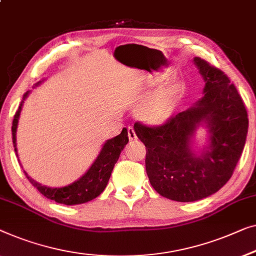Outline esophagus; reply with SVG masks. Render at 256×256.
I'll list each match as a JSON object with an SVG mask.
<instances>
[{
    "mask_svg": "<svg viewBox=\"0 0 256 256\" xmlns=\"http://www.w3.org/2000/svg\"><path fill=\"white\" fill-rule=\"evenodd\" d=\"M128 137H129V140H137V135H136V132H135L134 128H132V127H128Z\"/></svg>",
    "mask_w": 256,
    "mask_h": 256,
    "instance_id": "1",
    "label": "esophagus"
}]
</instances>
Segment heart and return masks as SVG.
I'll return each instance as SVG.
<instances>
[{
  "instance_id": "obj_1",
  "label": "heart",
  "mask_w": 256,
  "mask_h": 256,
  "mask_svg": "<svg viewBox=\"0 0 256 256\" xmlns=\"http://www.w3.org/2000/svg\"><path fill=\"white\" fill-rule=\"evenodd\" d=\"M180 85L172 83L159 88L149 97V90L140 92L137 96V102H142L143 105L140 107L138 116L146 124L152 126L164 124L171 119L176 110L178 100L180 97Z\"/></svg>"
}]
</instances>
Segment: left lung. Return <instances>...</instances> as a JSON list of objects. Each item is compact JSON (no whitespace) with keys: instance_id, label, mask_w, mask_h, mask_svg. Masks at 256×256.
I'll list each match as a JSON object with an SVG mask.
<instances>
[{"instance_id":"1","label":"left lung","mask_w":256,"mask_h":256,"mask_svg":"<svg viewBox=\"0 0 256 256\" xmlns=\"http://www.w3.org/2000/svg\"><path fill=\"white\" fill-rule=\"evenodd\" d=\"M192 61L206 82L204 96L164 124H134L146 148L151 186L178 202H194L220 190L232 176L248 132L245 104L228 77L201 58ZM202 124L208 128L210 144L196 155L192 136Z\"/></svg>"}]
</instances>
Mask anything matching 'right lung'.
Returning <instances> with one entry per match:
<instances>
[{"instance_id": "right-lung-1", "label": "right lung", "mask_w": 256, "mask_h": 256, "mask_svg": "<svg viewBox=\"0 0 256 256\" xmlns=\"http://www.w3.org/2000/svg\"><path fill=\"white\" fill-rule=\"evenodd\" d=\"M40 80L36 84V86L42 82ZM30 91L24 94L23 100H22L20 108L17 110L16 114L14 116L12 121V143L14 146V152L17 154V143H16V132H17V124L18 120H20V110L23 107L24 100L26 99ZM128 132L127 129H122L121 134L118 135L113 138L106 140L105 144L102 146V149L99 152L98 157L94 162V164L91 165V168L88 170L86 173L80 178L78 180H76L75 182L68 184V186L60 187V188H52L42 186V184L36 182V180H33L31 176H28V173L24 171L25 176L28 179L33 186L38 190L44 196H46L47 198L53 200V201L61 203V204L66 206H75V204H82V203L88 202L91 200H94L102 194L107 186L110 174H112L113 168L118 162V159L120 157L121 151L124 150L126 144L128 143ZM20 162V159H18Z\"/></svg>"}]
</instances>
